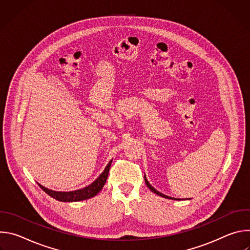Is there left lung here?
<instances>
[{
    "label": "left lung",
    "instance_id": "obj_1",
    "mask_svg": "<svg viewBox=\"0 0 250 250\" xmlns=\"http://www.w3.org/2000/svg\"><path fill=\"white\" fill-rule=\"evenodd\" d=\"M145 181H146V186L153 192V193H155L156 195H158V196H160V197H163V198H166V199H170V200H181V199H178V198H172V197H169V196H166V195H164V194H162V193H160L159 191H157L155 188H153L151 185H150V183L147 181V179H146V176L145 175ZM183 200V199H182Z\"/></svg>",
    "mask_w": 250,
    "mask_h": 250
}]
</instances>
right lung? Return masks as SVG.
<instances>
[{"mask_svg": "<svg viewBox=\"0 0 250 250\" xmlns=\"http://www.w3.org/2000/svg\"><path fill=\"white\" fill-rule=\"evenodd\" d=\"M112 161L113 160H111L108 163V165L105 166L104 170L102 172V174L92 184H90L87 187H84L82 189H79V190L69 191V192H59V191H53V190L47 189L41 184H39V185L47 195H49L53 199L60 201V202H79V201L87 200V199L95 197L103 189V187L106 181V178H108Z\"/></svg>", "mask_w": 250, "mask_h": 250, "instance_id": "1", "label": "right lung"}]
</instances>
